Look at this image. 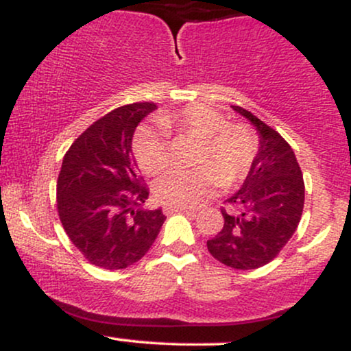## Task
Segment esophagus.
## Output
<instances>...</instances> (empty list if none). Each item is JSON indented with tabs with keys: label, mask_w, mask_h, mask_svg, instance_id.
Returning a JSON list of instances; mask_svg holds the SVG:
<instances>
[{
	"label": "esophagus",
	"mask_w": 351,
	"mask_h": 351,
	"mask_svg": "<svg viewBox=\"0 0 351 351\" xmlns=\"http://www.w3.org/2000/svg\"><path fill=\"white\" fill-rule=\"evenodd\" d=\"M165 215H173V213H186L189 216H196V211L191 208H176V206H165L163 208Z\"/></svg>",
	"instance_id": "34e87169"
}]
</instances>
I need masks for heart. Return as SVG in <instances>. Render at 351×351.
Segmentation results:
<instances>
[{"label":"heart","instance_id":"obj_1","mask_svg":"<svg viewBox=\"0 0 351 351\" xmlns=\"http://www.w3.org/2000/svg\"><path fill=\"white\" fill-rule=\"evenodd\" d=\"M156 123L162 128L143 125L134 138L135 158L148 175H158L171 162L167 132L203 138L196 160L201 167L171 170L156 181V198L167 206H199L221 181L232 184L243 180L256 160L257 138L252 128L241 122H228L221 112L203 104L162 112Z\"/></svg>","mask_w":351,"mask_h":351}]
</instances>
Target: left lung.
<instances>
[{"mask_svg": "<svg viewBox=\"0 0 351 351\" xmlns=\"http://www.w3.org/2000/svg\"><path fill=\"white\" fill-rule=\"evenodd\" d=\"M232 108L259 132V152L243 186L224 201V226L208 241V251L228 267L247 271L271 263L293 236L305 184L295 153L279 132L245 108Z\"/></svg>", "mask_w": 351, "mask_h": 351, "instance_id": "1", "label": "left lung"}]
</instances>
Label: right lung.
I'll use <instances>...</instances> for the list:
<instances>
[{"label": "right lung", "mask_w": 351, "mask_h": 351, "mask_svg": "<svg viewBox=\"0 0 351 351\" xmlns=\"http://www.w3.org/2000/svg\"><path fill=\"white\" fill-rule=\"evenodd\" d=\"M156 106L135 102L108 112L66 152L58 178L64 231L90 264L119 271L140 261L165 223L162 209H142L150 189L138 175L132 136Z\"/></svg>", "instance_id": "add662e5"}]
</instances>
